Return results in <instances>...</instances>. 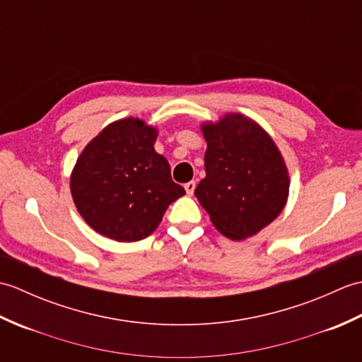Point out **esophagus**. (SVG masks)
I'll use <instances>...</instances> for the list:
<instances>
[{
    "instance_id": "1",
    "label": "esophagus",
    "mask_w": 362,
    "mask_h": 362,
    "mask_svg": "<svg viewBox=\"0 0 362 362\" xmlns=\"http://www.w3.org/2000/svg\"><path fill=\"white\" fill-rule=\"evenodd\" d=\"M194 189H196V182L191 180V182H188V183H185V191H187L188 196L193 194Z\"/></svg>"
}]
</instances>
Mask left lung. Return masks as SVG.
Returning a JSON list of instances; mask_svg holds the SVG:
<instances>
[{"mask_svg": "<svg viewBox=\"0 0 362 362\" xmlns=\"http://www.w3.org/2000/svg\"><path fill=\"white\" fill-rule=\"evenodd\" d=\"M201 129L206 175L194 189L197 201L230 240L257 235L288 201L289 175L281 152L258 122L241 113H226Z\"/></svg>", "mask_w": 362, "mask_h": 362, "instance_id": "8db88e82", "label": "left lung"}]
</instances>
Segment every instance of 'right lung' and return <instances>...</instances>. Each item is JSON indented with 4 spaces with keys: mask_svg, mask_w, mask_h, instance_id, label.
<instances>
[{
    "mask_svg": "<svg viewBox=\"0 0 362 362\" xmlns=\"http://www.w3.org/2000/svg\"><path fill=\"white\" fill-rule=\"evenodd\" d=\"M157 135L156 127L129 117L110 122L81 152L70 189L79 214L99 235L119 243L144 240L185 194L153 149Z\"/></svg>",
    "mask_w": 362,
    "mask_h": 362,
    "instance_id": "right-lung-1",
    "label": "right lung"
}]
</instances>
